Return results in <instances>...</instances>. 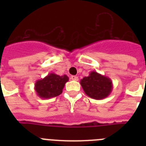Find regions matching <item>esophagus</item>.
<instances>
[{"mask_svg": "<svg viewBox=\"0 0 146 146\" xmlns=\"http://www.w3.org/2000/svg\"><path fill=\"white\" fill-rule=\"evenodd\" d=\"M71 79H72V80L77 81L78 80V77H77V76H75V75H72V77H71Z\"/></svg>", "mask_w": 146, "mask_h": 146, "instance_id": "34e87169", "label": "esophagus"}]
</instances>
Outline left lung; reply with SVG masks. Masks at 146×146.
I'll list each match as a JSON object with an SVG mask.
<instances>
[{"label":"left lung","instance_id":"obj_1","mask_svg":"<svg viewBox=\"0 0 146 146\" xmlns=\"http://www.w3.org/2000/svg\"><path fill=\"white\" fill-rule=\"evenodd\" d=\"M80 85L87 96L94 99L108 97L113 90V82L108 77L92 71L80 80Z\"/></svg>","mask_w":146,"mask_h":146}]
</instances>
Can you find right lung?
Here are the masks:
<instances>
[{"label": "right lung", "instance_id": "1", "mask_svg": "<svg viewBox=\"0 0 146 146\" xmlns=\"http://www.w3.org/2000/svg\"><path fill=\"white\" fill-rule=\"evenodd\" d=\"M68 81L69 77L66 74L60 76L55 73H50L44 78L36 82L34 89L38 97L50 99L61 94L66 82Z\"/></svg>", "mask_w": 146, "mask_h": 146}]
</instances>
